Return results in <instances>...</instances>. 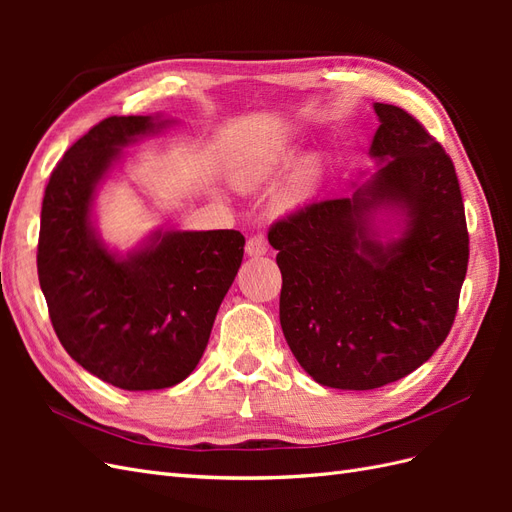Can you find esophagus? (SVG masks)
<instances>
[{
    "label": "esophagus",
    "instance_id": "obj_1",
    "mask_svg": "<svg viewBox=\"0 0 512 512\" xmlns=\"http://www.w3.org/2000/svg\"><path fill=\"white\" fill-rule=\"evenodd\" d=\"M267 239L262 235H254L252 239H247L245 243V254L252 256V258H258V256H265L267 254Z\"/></svg>",
    "mask_w": 512,
    "mask_h": 512
}]
</instances>
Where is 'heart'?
Masks as SVG:
<instances>
[{"instance_id": "1", "label": "heart", "mask_w": 512, "mask_h": 512, "mask_svg": "<svg viewBox=\"0 0 512 512\" xmlns=\"http://www.w3.org/2000/svg\"><path fill=\"white\" fill-rule=\"evenodd\" d=\"M294 158H297V151H294L292 145L275 143L273 147L262 151L260 156L247 162L237 173V181L241 185H256V183L267 181L277 173H282L284 168H288L294 162ZM318 179H320V166L314 158L299 162L286 177L280 190V200L284 205L301 203V200L314 194Z\"/></svg>"}]
</instances>
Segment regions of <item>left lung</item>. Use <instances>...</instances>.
<instances>
[{"label":"left lung","instance_id":"1","mask_svg":"<svg viewBox=\"0 0 512 512\" xmlns=\"http://www.w3.org/2000/svg\"><path fill=\"white\" fill-rule=\"evenodd\" d=\"M374 111L376 173L269 230L286 342L318 384L342 391L404 378L442 346L470 254L451 158L404 108Z\"/></svg>","mask_w":512,"mask_h":512}]
</instances>
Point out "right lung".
Returning <instances> with one entry per match:
<instances>
[{
  "instance_id": "1",
  "label": "right lung",
  "mask_w": 512,
  "mask_h": 512,
  "mask_svg": "<svg viewBox=\"0 0 512 512\" xmlns=\"http://www.w3.org/2000/svg\"><path fill=\"white\" fill-rule=\"evenodd\" d=\"M175 121H100L66 151L42 200L38 280L53 329L76 363L123 391L192 374L243 260L239 230L156 228L128 252L100 235L96 198L123 147Z\"/></svg>"
}]
</instances>
